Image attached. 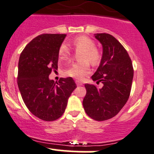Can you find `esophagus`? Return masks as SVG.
<instances>
[{"mask_svg": "<svg viewBox=\"0 0 154 154\" xmlns=\"http://www.w3.org/2000/svg\"><path fill=\"white\" fill-rule=\"evenodd\" d=\"M76 85L77 86H81V85H82V83L80 81H76Z\"/></svg>", "mask_w": 154, "mask_h": 154, "instance_id": "esophagus-1", "label": "esophagus"}]
</instances>
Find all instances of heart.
<instances>
[{"label": "heart", "mask_w": 154, "mask_h": 154, "mask_svg": "<svg viewBox=\"0 0 154 154\" xmlns=\"http://www.w3.org/2000/svg\"><path fill=\"white\" fill-rule=\"evenodd\" d=\"M72 45L75 51H81L79 54L80 61L74 63L65 70V74L75 79H82L89 73L90 63L93 66L100 64L102 59V54L97 48L96 43L91 38L86 36H81L72 41ZM59 58L61 60L68 59L70 56V51L65 44H62L59 48Z\"/></svg>", "instance_id": "1"}]
</instances>
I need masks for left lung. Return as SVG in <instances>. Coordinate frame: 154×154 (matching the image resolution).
<instances>
[{"instance_id":"left-lung-1","label":"left lung","mask_w":154,"mask_h":154,"mask_svg":"<svg viewBox=\"0 0 154 154\" xmlns=\"http://www.w3.org/2000/svg\"><path fill=\"white\" fill-rule=\"evenodd\" d=\"M95 37L103 45V53L100 66L91 78L103 87L85 84L83 106L90 118L103 121L118 115L127 103L134 69L127 50L116 38L105 33L95 34Z\"/></svg>"}]
</instances>
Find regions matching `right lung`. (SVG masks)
Wrapping results in <instances>:
<instances>
[{
  "instance_id": "1",
  "label": "right lung",
  "mask_w": 154,
  "mask_h": 154,
  "mask_svg": "<svg viewBox=\"0 0 154 154\" xmlns=\"http://www.w3.org/2000/svg\"><path fill=\"white\" fill-rule=\"evenodd\" d=\"M66 34L44 33L32 39L20 54L17 83L28 110L41 120L53 121L62 116L76 88L72 78L58 82L48 75L57 70L58 51Z\"/></svg>"
}]
</instances>
